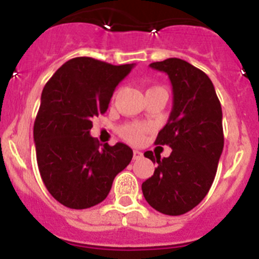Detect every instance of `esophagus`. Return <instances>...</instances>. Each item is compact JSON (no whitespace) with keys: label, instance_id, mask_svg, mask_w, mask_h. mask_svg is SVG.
<instances>
[{"label":"esophagus","instance_id":"1","mask_svg":"<svg viewBox=\"0 0 259 259\" xmlns=\"http://www.w3.org/2000/svg\"><path fill=\"white\" fill-rule=\"evenodd\" d=\"M140 158H143V153L140 152V150H137V149H135L134 150V159H140Z\"/></svg>","mask_w":259,"mask_h":259}]
</instances>
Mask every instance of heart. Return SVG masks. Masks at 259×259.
Returning a JSON list of instances; mask_svg holds the SVG:
<instances>
[{
    "mask_svg": "<svg viewBox=\"0 0 259 259\" xmlns=\"http://www.w3.org/2000/svg\"><path fill=\"white\" fill-rule=\"evenodd\" d=\"M148 131V127L145 124H140V123H130V124H124L120 128V136L124 140L130 141V143H140L143 140L144 135Z\"/></svg>",
    "mask_w": 259,
    "mask_h": 259,
    "instance_id": "b5f03b06",
    "label": "heart"
}]
</instances>
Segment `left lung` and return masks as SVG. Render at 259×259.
<instances>
[{
	"mask_svg": "<svg viewBox=\"0 0 259 259\" xmlns=\"http://www.w3.org/2000/svg\"><path fill=\"white\" fill-rule=\"evenodd\" d=\"M150 67L166 72L172 84V111L154 143L172 152L162 159L144 153L158 166L141 189L153 209L182 215L197 206L214 182L224 145L222 106L209 76L187 61L168 58Z\"/></svg>",
	"mask_w": 259,
	"mask_h": 259,
	"instance_id": "1",
	"label": "left lung"
}]
</instances>
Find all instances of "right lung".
I'll use <instances>...</instances> for the list:
<instances>
[{
    "label": "right lung",
    "mask_w": 259,
    "mask_h": 259,
    "mask_svg": "<svg viewBox=\"0 0 259 259\" xmlns=\"http://www.w3.org/2000/svg\"><path fill=\"white\" fill-rule=\"evenodd\" d=\"M134 67L91 57L62 65L45 84L33 124L41 179L59 203L88 209L107 197L114 178L130 164L134 152L116 143L101 148L89 131L92 119L106 113L118 85Z\"/></svg>",
    "instance_id": "right-lung-1"
}]
</instances>
